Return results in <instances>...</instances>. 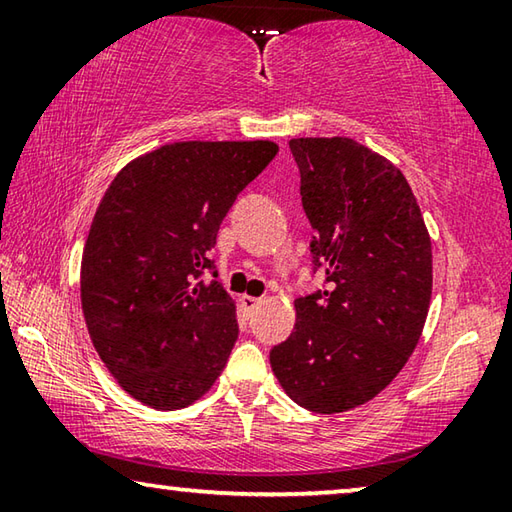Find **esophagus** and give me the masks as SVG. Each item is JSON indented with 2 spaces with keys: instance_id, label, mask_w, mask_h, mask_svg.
<instances>
[{
  "instance_id": "obj_1",
  "label": "esophagus",
  "mask_w": 512,
  "mask_h": 512,
  "mask_svg": "<svg viewBox=\"0 0 512 512\" xmlns=\"http://www.w3.org/2000/svg\"><path fill=\"white\" fill-rule=\"evenodd\" d=\"M241 309H244V314L246 316H250V314H253V311L259 307V305H262V300H259V298H253V296H241Z\"/></svg>"
}]
</instances>
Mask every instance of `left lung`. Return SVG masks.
<instances>
[{"mask_svg":"<svg viewBox=\"0 0 512 512\" xmlns=\"http://www.w3.org/2000/svg\"><path fill=\"white\" fill-rule=\"evenodd\" d=\"M302 207L327 289L296 300V327L271 350L293 402L343 413L400 375L431 305L433 255L404 173L350 137H296Z\"/></svg>","mask_w":512,"mask_h":512,"instance_id":"left-lung-1","label":"left lung"}]
</instances>
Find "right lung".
Here are the masks:
<instances>
[{"instance_id":"right-lung-1","label":"right lung","mask_w":512,"mask_h":512,"mask_svg":"<svg viewBox=\"0 0 512 512\" xmlns=\"http://www.w3.org/2000/svg\"><path fill=\"white\" fill-rule=\"evenodd\" d=\"M277 151L268 140L164 144L103 194L83 248L81 305L94 350L137 402L185 409L228 363L237 302L205 273L225 214Z\"/></svg>"}]
</instances>
